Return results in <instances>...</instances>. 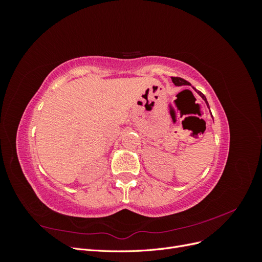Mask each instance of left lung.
<instances>
[{"instance_id": "1", "label": "left lung", "mask_w": 262, "mask_h": 262, "mask_svg": "<svg viewBox=\"0 0 262 262\" xmlns=\"http://www.w3.org/2000/svg\"><path fill=\"white\" fill-rule=\"evenodd\" d=\"M171 81H172V83H173V84L177 85V86H181V85H191V84H190L188 81L184 80V78H181V77H171ZM196 92H198V94H199L200 96L204 99V101L207 102V105H208V107H209L208 100H207V98H205L204 95H203L201 92H199V91H196Z\"/></svg>"}]
</instances>
